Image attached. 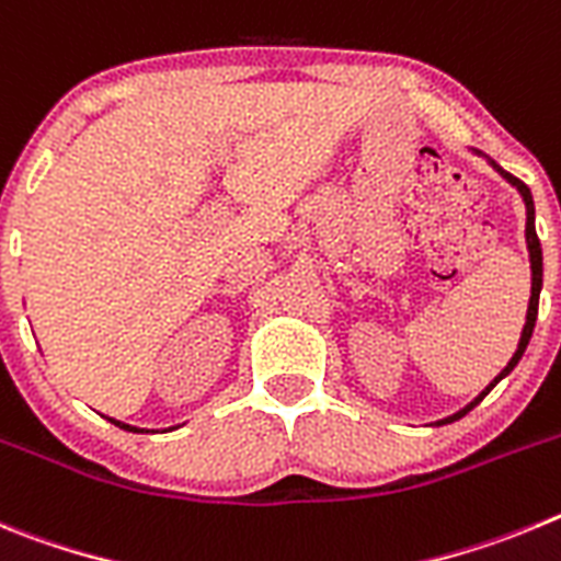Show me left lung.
<instances>
[{"label":"left lung","instance_id":"obj_1","mask_svg":"<svg viewBox=\"0 0 561 561\" xmlns=\"http://www.w3.org/2000/svg\"><path fill=\"white\" fill-rule=\"evenodd\" d=\"M476 153H481V150H476ZM489 164H492V168L497 170V173H501L503 179L508 181V184H512V186H517V190H519V195H523V201H526V243H528V256H531V299H528L526 327H523V335H519L517 352H514V355H512V360H508V366L503 368L501 375H497V377H494L492 382H489V386H486V391H481V393H478L476 400L469 402V405L463 408V411H458V413H453V416L442 419V422H438V425H447V422H456V419L467 416V413L472 411V408H476L478 402H481L483 397H486V393L492 391V388L497 386V382H501L503 377H506L508 371H512L514 366H517V363H519V357H523V352H526L528 341H531L534 324H537V310H539V290H542V245H539L537 229H534V198H531V190H528V186L523 184V181H519V179H514L512 173H506V170H503V168H497V164H494L492 159H489Z\"/></svg>","mask_w":561,"mask_h":561}]
</instances>
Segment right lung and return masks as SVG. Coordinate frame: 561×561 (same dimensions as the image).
Here are the masks:
<instances>
[{"mask_svg": "<svg viewBox=\"0 0 561 561\" xmlns=\"http://www.w3.org/2000/svg\"><path fill=\"white\" fill-rule=\"evenodd\" d=\"M111 422H114V425H117V427H123V431H134V433H139V427H134V425H125V422H117V419H111Z\"/></svg>", "mask_w": 561, "mask_h": 561, "instance_id": "obj_1", "label": "right lung"}]
</instances>
